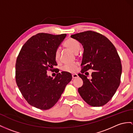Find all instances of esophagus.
Here are the masks:
<instances>
[{"instance_id": "34e87169", "label": "esophagus", "mask_w": 133, "mask_h": 133, "mask_svg": "<svg viewBox=\"0 0 133 133\" xmlns=\"http://www.w3.org/2000/svg\"><path fill=\"white\" fill-rule=\"evenodd\" d=\"M78 77V76L77 74H72V77H73V79L77 78Z\"/></svg>"}]
</instances>
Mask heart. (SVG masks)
Returning <instances> with one entry per match:
<instances>
[{
  "mask_svg": "<svg viewBox=\"0 0 133 133\" xmlns=\"http://www.w3.org/2000/svg\"><path fill=\"white\" fill-rule=\"evenodd\" d=\"M64 45L66 47L68 48H69L74 53L77 54L81 48V44L79 42L77 41L76 39H74L73 38H69L65 41L64 43ZM60 54L61 51L59 48H58L55 51V57L56 61H59L60 58ZM77 64H67L64 65L62 68V70L64 72L73 73L76 72L77 69Z\"/></svg>",
  "mask_w": 133,
  "mask_h": 133,
  "instance_id": "b5f03b06",
  "label": "heart"
}]
</instances>
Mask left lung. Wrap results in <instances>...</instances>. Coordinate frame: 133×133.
<instances>
[{"label":"left lung","mask_w":133,"mask_h":133,"mask_svg":"<svg viewBox=\"0 0 133 133\" xmlns=\"http://www.w3.org/2000/svg\"><path fill=\"white\" fill-rule=\"evenodd\" d=\"M70 37L83 48L81 73L94 70L91 79L78 74L83 83L78 91L89 105H104L115 95L120 83L122 65L117 51L107 38L95 31H84Z\"/></svg>","instance_id":"1"}]
</instances>
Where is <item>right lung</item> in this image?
I'll list each match as a JSON object with an SVG mask.
<instances>
[{
    "mask_svg": "<svg viewBox=\"0 0 133 133\" xmlns=\"http://www.w3.org/2000/svg\"><path fill=\"white\" fill-rule=\"evenodd\" d=\"M66 34L39 33L22 46L16 63V81L29 104L47 110L56 104L72 79L70 73L62 72L53 77L47 70L57 65L55 54Z\"/></svg>",
    "mask_w": 133,
    "mask_h": 133,
    "instance_id": "1",
    "label": "right lung"
}]
</instances>
